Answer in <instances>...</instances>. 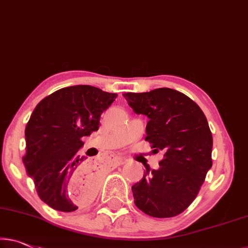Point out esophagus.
Segmentation results:
<instances>
[{"mask_svg": "<svg viewBox=\"0 0 248 248\" xmlns=\"http://www.w3.org/2000/svg\"><path fill=\"white\" fill-rule=\"evenodd\" d=\"M110 159H112V161L116 164V166H121V164H123L125 162V160L123 159V157L117 156V155H112L110 156Z\"/></svg>", "mask_w": 248, "mask_h": 248, "instance_id": "1", "label": "esophagus"}]
</instances>
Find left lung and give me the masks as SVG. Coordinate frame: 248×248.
Masks as SVG:
<instances>
[{
	"mask_svg": "<svg viewBox=\"0 0 248 248\" xmlns=\"http://www.w3.org/2000/svg\"><path fill=\"white\" fill-rule=\"evenodd\" d=\"M136 114L149 117L145 141L163 152L157 170L145 166L132 186L135 206L149 216H178L196 199L213 166V135L202 108L171 88L123 94Z\"/></svg>",
	"mask_w": 248,
	"mask_h": 248,
	"instance_id": "left-lung-1",
	"label": "left lung"
}]
</instances>
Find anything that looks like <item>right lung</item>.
I'll return each instance as SVG.
<instances>
[{
    "label": "right lung",
    "mask_w": 248,
    "mask_h": 248,
    "mask_svg": "<svg viewBox=\"0 0 248 248\" xmlns=\"http://www.w3.org/2000/svg\"><path fill=\"white\" fill-rule=\"evenodd\" d=\"M116 97L93 86H70L46 96L32 112L22 161L38 196L53 209L71 213L94 198L97 175L78 150Z\"/></svg>",
    "instance_id": "obj_1"
}]
</instances>
